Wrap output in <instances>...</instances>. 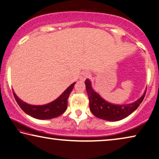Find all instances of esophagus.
<instances>
[{
  "mask_svg": "<svg viewBox=\"0 0 159 159\" xmlns=\"http://www.w3.org/2000/svg\"><path fill=\"white\" fill-rule=\"evenodd\" d=\"M89 75H90L89 72L87 71V70H84V71L81 72V74H80V79L82 80H84L85 79L89 78Z\"/></svg>",
  "mask_w": 159,
  "mask_h": 159,
  "instance_id": "34e87169",
  "label": "esophagus"
}]
</instances>
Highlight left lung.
<instances>
[{
  "label": "left lung",
  "instance_id": "8db88e82",
  "mask_svg": "<svg viewBox=\"0 0 159 159\" xmlns=\"http://www.w3.org/2000/svg\"><path fill=\"white\" fill-rule=\"evenodd\" d=\"M85 84L89 98L90 111L95 117L107 121H119L132 114L142 103L147 92V90H145L142 97L130 104L115 105L107 102L100 97V95L93 89L90 80H85Z\"/></svg>",
  "mask_w": 159,
  "mask_h": 159
}]
</instances>
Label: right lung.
<instances>
[{
    "label": "right lung",
    "instance_id": "obj_1",
    "mask_svg": "<svg viewBox=\"0 0 159 159\" xmlns=\"http://www.w3.org/2000/svg\"><path fill=\"white\" fill-rule=\"evenodd\" d=\"M75 82L68 87L66 90L54 101L43 105H32L22 101L13 92V95L17 104L21 109L31 117L39 120H48L57 117L62 115L67 108V100L72 91Z\"/></svg>",
    "mask_w": 159,
    "mask_h": 159
}]
</instances>
